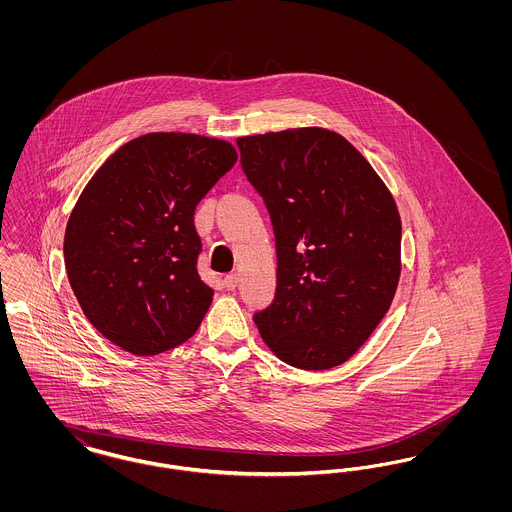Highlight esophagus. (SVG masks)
I'll list each match as a JSON object with an SVG mask.
<instances>
[{"mask_svg": "<svg viewBox=\"0 0 512 512\" xmlns=\"http://www.w3.org/2000/svg\"><path fill=\"white\" fill-rule=\"evenodd\" d=\"M238 280H240V278H238V274H236V272L226 274V276H224V286H226V290H230V292H232V290H236Z\"/></svg>", "mask_w": 512, "mask_h": 512, "instance_id": "obj_1", "label": "esophagus"}]
</instances>
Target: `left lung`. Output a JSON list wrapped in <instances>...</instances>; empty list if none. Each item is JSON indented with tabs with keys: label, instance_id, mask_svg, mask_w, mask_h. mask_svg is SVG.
<instances>
[{
	"label": "left lung",
	"instance_id": "obj_1",
	"mask_svg": "<svg viewBox=\"0 0 512 512\" xmlns=\"http://www.w3.org/2000/svg\"><path fill=\"white\" fill-rule=\"evenodd\" d=\"M236 142L276 238V295L253 317L259 334L286 365L340 366L370 338L395 297V199L361 151L334 130L303 126Z\"/></svg>",
	"mask_w": 512,
	"mask_h": 512
}]
</instances>
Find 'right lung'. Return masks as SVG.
I'll return each instance as SVG.
<instances>
[{
    "label": "right lung",
    "mask_w": 512,
    "mask_h": 512,
    "mask_svg": "<svg viewBox=\"0 0 512 512\" xmlns=\"http://www.w3.org/2000/svg\"><path fill=\"white\" fill-rule=\"evenodd\" d=\"M238 151L226 140L149 132L105 159L65 230V267L86 318L151 357L192 338L213 290L197 274L194 213Z\"/></svg>",
    "instance_id": "right-lung-1"
}]
</instances>
